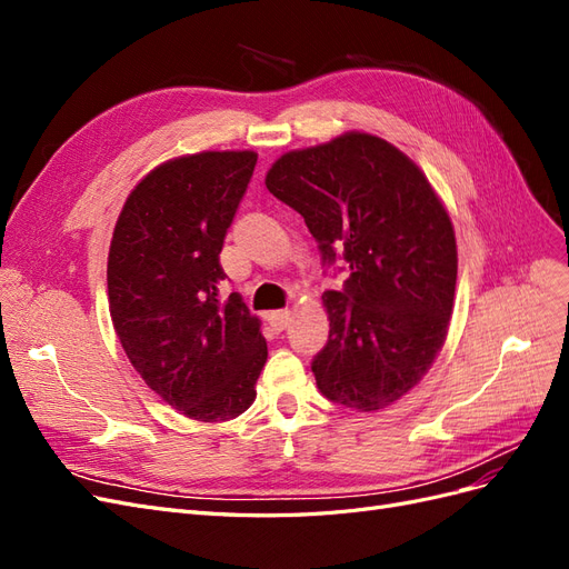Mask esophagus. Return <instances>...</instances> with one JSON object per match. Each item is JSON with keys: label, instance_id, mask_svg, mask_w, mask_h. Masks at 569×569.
<instances>
[{"label": "esophagus", "instance_id": "esophagus-1", "mask_svg": "<svg viewBox=\"0 0 569 569\" xmlns=\"http://www.w3.org/2000/svg\"><path fill=\"white\" fill-rule=\"evenodd\" d=\"M268 322L272 325V330L282 332V330H287L289 322H291V311H272L268 316Z\"/></svg>", "mask_w": 569, "mask_h": 569}]
</instances>
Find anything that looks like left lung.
I'll list each match as a JSON object with an SVG mask.
<instances>
[{
	"mask_svg": "<svg viewBox=\"0 0 569 569\" xmlns=\"http://www.w3.org/2000/svg\"><path fill=\"white\" fill-rule=\"evenodd\" d=\"M299 211L325 263H349L325 291L330 339L313 358L318 389L360 412L396 403L432 368L453 313V222L422 170L370 132L287 151L266 176Z\"/></svg>",
	"mask_w": 569,
	"mask_h": 569,
	"instance_id": "8db88e82",
	"label": "left lung"
}]
</instances>
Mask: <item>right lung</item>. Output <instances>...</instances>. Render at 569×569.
Here are the masks:
<instances>
[{"instance_id": "1", "label": "right lung", "mask_w": 569, "mask_h": 569, "mask_svg": "<svg viewBox=\"0 0 569 569\" xmlns=\"http://www.w3.org/2000/svg\"><path fill=\"white\" fill-rule=\"evenodd\" d=\"M256 151L170 159L134 184L109 249L113 330L147 387L199 422L253 403L268 343L242 297H220L222 239L253 176Z\"/></svg>"}]
</instances>
